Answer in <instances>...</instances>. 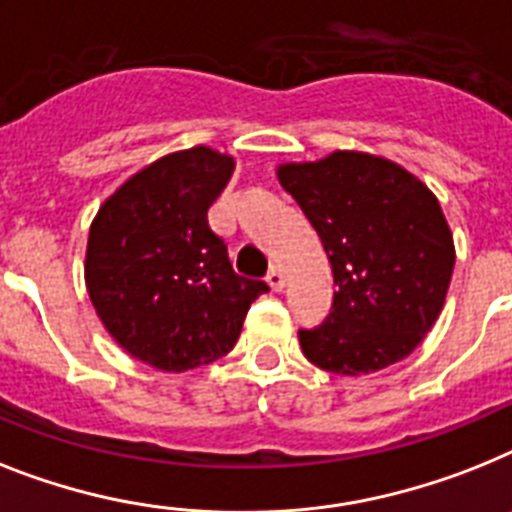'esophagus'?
Masks as SVG:
<instances>
[{"instance_id": "34e87169", "label": "esophagus", "mask_w": 512, "mask_h": 512, "mask_svg": "<svg viewBox=\"0 0 512 512\" xmlns=\"http://www.w3.org/2000/svg\"><path fill=\"white\" fill-rule=\"evenodd\" d=\"M266 282H269V287H272L274 293H280L282 287H285V274H282L280 266H272V269H269V274H266Z\"/></svg>"}]
</instances>
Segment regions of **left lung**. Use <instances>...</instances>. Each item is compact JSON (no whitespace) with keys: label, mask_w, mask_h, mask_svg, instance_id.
Listing matches in <instances>:
<instances>
[{"label":"left lung","mask_w":512,"mask_h":512,"mask_svg":"<svg viewBox=\"0 0 512 512\" xmlns=\"http://www.w3.org/2000/svg\"><path fill=\"white\" fill-rule=\"evenodd\" d=\"M277 177L322 238L337 285L327 319L298 332L303 356L345 377L411 356L455 266L437 196L400 164L361 151L280 164Z\"/></svg>","instance_id":"left-lung-1"}]
</instances>
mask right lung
Wrapping results in <instances>:
<instances>
[{
  "label": "right lung",
  "instance_id": "obj_1",
  "mask_svg": "<svg viewBox=\"0 0 512 512\" xmlns=\"http://www.w3.org/2000/svg\"><path fill=\"white\" fill-rule=\"evenodd\" d=\"M235 162L209 146L135 172L101 204L86 248V287L109 335L133 358L188 371L227 356L269 287L235 274L209 206Z\"/></svg>",
  "mask_w": 512,
  "mask_h": 512
}]
</instances>
